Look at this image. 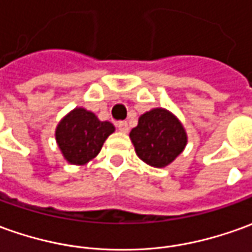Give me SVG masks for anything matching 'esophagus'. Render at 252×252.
<instances>
[{
    "instance_id": "esophagus-1",
    "label": "esophagus",
    "mask_w": 252,
    "mask_h": 252,
    "mask_svg": "<svg viewBox=\"0 0 252 252\" xmlns=\"http://www.w3.org/2000/svg\"><path fill=\"white\" fill-rule=\"evenodd\" d=\"M117 128H119L121 132H128L129 131V126H128V123L126 121H120L119 124H117Z\"/></svg>"
}]
</instances>
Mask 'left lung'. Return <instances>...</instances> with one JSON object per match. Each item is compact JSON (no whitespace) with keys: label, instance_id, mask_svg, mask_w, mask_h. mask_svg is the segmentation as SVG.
<instances>
[{"label":"left lung","instance_id":"8db88e82","mask_svg":"<svg viewBox=\"0 0 252 252\" xmlns=\"http://www.w3.org/2000/svg\"><path fill=\"white\" fill-rule=\"evenodd\" d=\"M129 138L140 160L157 168L174 161L188 142L179 120L161 107L142 114Z\"/></svg>","mask_w":252,"mask_h":252}]
</instances>
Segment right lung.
I'll use <instances>...</instances> for the list:
<instances>
[{
    "mask_svg": "<svg viewBox=\"0 0 252 252\" xmlns=\"http://www.w3.org/2000/svg\"><path fill=\"white\" fill-rule=\"evenodd\" d=\"M113 132L112 123L100 121L94 113L78 107L59 123L56 142L68 162L83 165L96 157L103 142Z\"/></svg>",
    "mask_w": 252,
    "mask_h": 252,
    "instance_id": "obj_1",
    "label": "right lung"
}]
</instances>
